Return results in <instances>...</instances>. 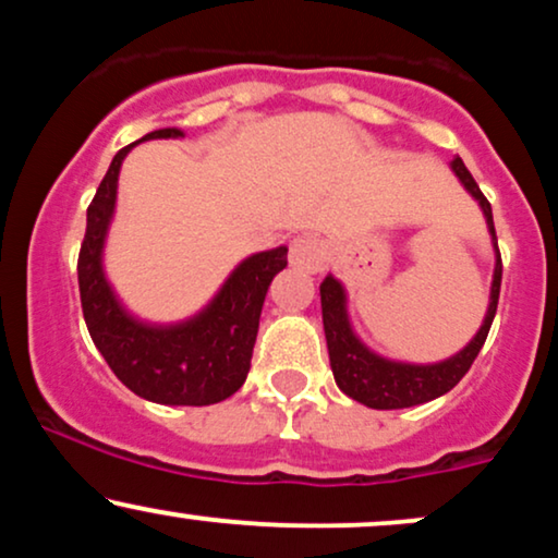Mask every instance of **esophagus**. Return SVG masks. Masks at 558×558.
<instances>
[{"label": "esophagus", "mask_w": 558, "mask_h": 558, "mask_svg": "<svg viewBox=\"0 0 558 558\" xmlns=\"http://www.w3.org/2000/svg\"><path fill=\"white\" fill-rule=\"evenodd\" d=\"M325 243L317 235H296L291 241V265L306 272H319L325 265Z\"/></svg>", "instance_id": "34e87169"}]
</instances>
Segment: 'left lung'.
<instances>
[{
    "label": "left lung",
    "instance_id": "1",
    "mask_svg": "<svg viewBox=\"0 0 558 558\" xmlns=\"http://www.w3.org/2000/svg\"><path fill=\"white\" fill-rule=\"evenodd\" d=\"M451 168L457 172L459 181L464 183V189L480 202L485 220H488L493 241H496L490 202L483 196V191H480L472 172L464 168L462 159H453ZM501 252H498L496 241V272H493L490 304L483 328L477 330V336L472 338L470 345H464L457 356L438 364H401L373 354V351L354 336V330H351L349 317H345L343 288L332 275H328V278L323 280V286H319V299H323V325L325 338H328L330 367L338 388H341L345 396H351V399L364 403V407L369 409L417 407V403L433 401L438 399V396L448 393V390L466 375V369H470L472 362L477 360L485 338H488L493 317H496L498 293H501Z\"/></svg>",
    "mask_w": 558,
    "mask_h": 558
}]
</instances>
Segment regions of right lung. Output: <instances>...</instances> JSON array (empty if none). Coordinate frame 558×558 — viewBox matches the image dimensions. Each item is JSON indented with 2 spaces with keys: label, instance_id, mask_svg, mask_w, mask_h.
<instances>
[{
  "label": "right lung",
  "instance_id": "right-lung-1",
  "mask_svg": "<svg viewBox=\"0 0 558 558\" xmlns=\"http://www.w3.org/2000/svg\"><path fill=\"white\" fill-rule=\"evenodd\" d=\"M178 128L146 133V138H178ZM136 144L114 155L105 181L86 213V235L78 254L81 306L92 341L118 380L146 401L170 407H209L226 401L246 380L257 341L262 304L272 278L288 265V248L254 254L235 267L213 304L181 325H144L114 299L101 246L114 213L120 165Z\"/></svg>",
  "mask_w": 558,
  "mask_h": 558
}]
</instances>
